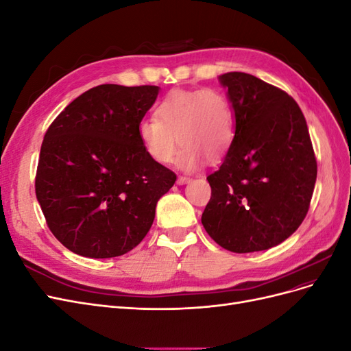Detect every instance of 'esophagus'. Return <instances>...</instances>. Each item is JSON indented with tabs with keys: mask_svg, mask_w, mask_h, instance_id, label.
<instances>
[{
	"mask_svg": "<svg viewBox=\"0 0 351 351\" xmlns=\"http://www.w3.org/2000/svg\"><path fill=\"white\" fill-rule=\"evenodd\" d=\"M189 182H192V178L187 176H178V178H177V184H186Z\"/></svg>",
	"mask_w": 351,
	"mask_h": 351,
	"instance_id": "1",
	"label": "esophagus"
}]
</instances>
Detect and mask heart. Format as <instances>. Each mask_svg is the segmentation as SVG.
<instances>
[{
	"label": "heart",
	"instance_id": "1",
	"mask_svg": "<svg viewBox=\"0 0 351 351\" xmlns=\"http://www.w3.org/2000/svg\"><path fill=\"white\" fill-rule=\"evenodd\" d=\"M236 119L224 92L215 88L174 90L155 110V119L137 124V137L146 155L169 164L178 142L183 145L177 165L193 171L204 156L217 162L234 141Z\"/></svg>",
	"mask_w": 351,
	"mask_h": 351
}]
</instances>
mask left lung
<instances>
[{
  "instance_id": "8db88e82",
  "label": "left lung",
  "mask_w": 351,
  "mask_h": 351,
  "mask_svg": "<svg viewBox=\"0 0 351 351\" xmlns=\"http://www.w3.org/2000/svg\"><path fill=\"white\" fill-rule=\"evenodd\" d=\"M228 89L236 134L215 173L202 224L234 253L277 246L300 227L317 164L304 115L289 93L247 73L219 76Z\"/></svg>"
}]
</instances>
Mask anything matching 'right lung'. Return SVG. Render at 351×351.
Listing matches in <instances>:
<instances>
[{
  "label": "right lung",
  "instance_id": "right-lung-1",
  "mask_svg": "<svg viewBox=\"0 0 351 351\" xmlns=\"http://www.w3.org/2000/svg\"><path fill=\"white\" fill-rule=\"evenodd\" d=\"M158 86L99 84L51 123L42 142L36 197L48 228L73 253L115 258L152 227L177 176L146 155L137 137Z\"/></svg>",
  "mask_w": 351,
  "mask_h": 351
}]
</instances>
